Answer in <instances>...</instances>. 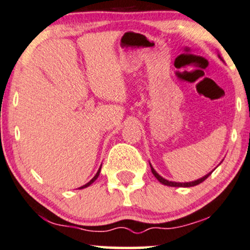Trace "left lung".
Segmentation results:
<instances>
[{
	"label": "left lung",
	"instance_id": "8db88e82",
	"mask_svg": "<svg viewBox=\"0 0 250 250\" xmlns=\"http://www.w3.org/2000/svg\"><path fill=\"white\" fill-rule=\"evenodd\" d=\"M218 56H219L220 60H223L222 58H220V55H218ZM150 166H151V170H152L153 175L156 176V179L158 180V181H159L160 183H163V185H165V186H169V187H194V186L200 185V183L203 182L205 179L209 178V175H211V173L213 172V170H211V172L208 173L207 175L202 176L201 179H197V180H195V181H191V182H174V181H168V180L164 179L163 176H160V175L158 174V173L156 172V170H154V168L152 167V165H151V164H150Z\"/></svg>",
	"mask_w": 250,
	"mask_h": 250
}]
</instances>
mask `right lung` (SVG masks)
Segmentation results:
<instances>
[{
    "instance_id": "add662e5",
    "label": "right lung",
    "mask_w": 250,
    "mask_h": 250,
    "mask_svg": "<svg viewBox=\"0 0 250 250\" xmlns=\"http://www.w3.org/2000/svg\"><path fill=\"white\" fill-rule=\"evenodd\" d=\"M100 169H102V166H100V168H99V169H98L97 174H96V175H94V176H93V178H92V179H91V180H90V181H88V182L86 183V185L82 186V187H80V188H78V189H83V188H86V187H88V186H91V185H92V183H93L94 181H96V180L98 179V176H99V174H100Z\"/></svg>"
}]
</instances>
